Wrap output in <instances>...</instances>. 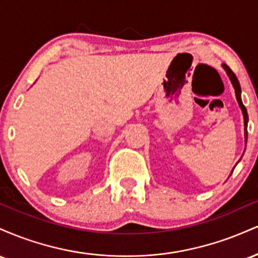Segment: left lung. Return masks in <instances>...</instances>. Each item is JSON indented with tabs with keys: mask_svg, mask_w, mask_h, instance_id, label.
Listing matches in <instances>:
<instances>
[{
	"mask_svg": "<svg viewBox=\"0 0 258 258\" xmlns=\"http://www.w3.org/2000/svg\"><path fill=\"white\" fill-rule=\"evenodd\" d=\"M222 68H223V69L226 70L228 78H229L230 82H232V85H233V87H234V91H235L236 100H238L239 106H240L241 112H242V116H244V135H245V147H246V143H247V122H248V116H247L246 108H245L244 104H242V100H241V88H240V84H239V81H238V79H236L235 74H234V73L232 72V70H230V68L228 67V65L222 64ZM239 161H240V160H239ZM239 161H238V162H239ZM235 166H236V165H235ZM235 166H234V168H235ZM233 171H234V170H232V172H230V174L233 173ZM230 174H229V176H230Z\"/></svg>",
	"mask_w": 258,
	"mask_h": 258,
	"instance_id": "obj_1",
	"label": "left lung"
}]
</instances>
